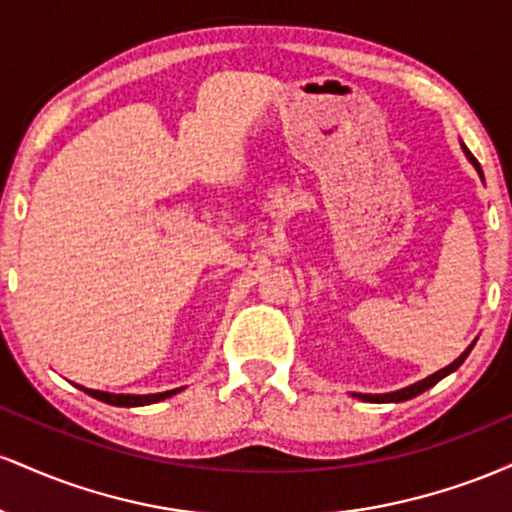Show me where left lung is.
I'll list each match as a JSON object with an SVG mask.
<instances>
[{
	"label": "left lung",
	"instance_id": "1",
	"mask_svg": "<svg viewBox=\"0 0 512 512\" xmlns=\"http://www.w3.org/2000/svg\"><path fill=\"white\" fill-rule=\"evenodd\" d=\"M464 154H467V158L469 161L474 163V166H477V170H479V175H481V168H479V163H477V158H474L472 154H469L467 151V146H464ZM474 346V344H472ZM472 346H469L467 351H464V354L457 358V361H452L450 366H445L443 370H438V373H433V375H428L426 380H419V383H414V385H409V387H404V390H397V392H387V395H358V399H363V402H375V404H383V402H404V399H411V397H416V395H421V392H426L428 387H433L438 383V380H443L445 375H450L452 370H457L462 366V361L464 358L469 356V351H472Z\"/></svg>",
	"mask_w": 512,
	"mask_h": 512
}]
</instances>
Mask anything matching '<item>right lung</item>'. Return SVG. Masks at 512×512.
I'll list each match as a JSON object with an SVG mask.
<instances>
[{"label": "right lung", "mask_w": 512, "mask_h": 512, "mask_svg": "<svg viewBox=\"0 0 512 512\" xmlns=\"http://www.w3.org/2000/svg\"><path fill=\"white\" fill-rule=\"evenodd\" d=\"M81 390L88 392L91 397L101 399L105 404H113V407H144V404H154V402H161V399H166L170 395H175L178 390H168V392H156V395H113V392H101V390H86V387H81Z\"/></svg>", "instance_id": "1"}]
</instances>
